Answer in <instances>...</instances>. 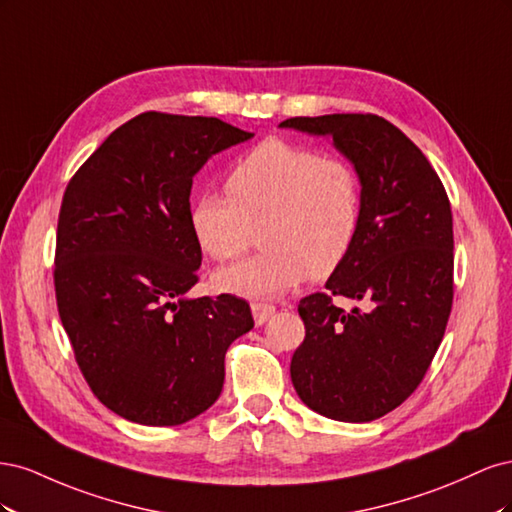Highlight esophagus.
I'll return each mask as SVG.
<instances>
[{"label": "esophagus", "instance_id": "34e87169", "mask_svg": "<svg viewBox=\"0 0 512 512\" xmlns=\"http://www.w3.org/2000/svg\"><path fill=\"white\" fill-rule=\"evenodd\" d=\"M252 314L256 327H262L273 314H275V305L271 303H252Z\"/></svg>", "mask_w": 512, "mask_h": 512}]
</instances>
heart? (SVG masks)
<instances>
[{"label": "heart", "instance_id": "1", "mask_svg": "<svg viewBox=\"0 0 512 512\" xmlns=\"http://www.w3.org/2000/svg\"><path fill=\"white\" fill-rule=\"evenodd\" d=\"M226 190L200 196L190 211L200 250L213 260L239 258L256 230L265 250L215 273L222 292L271 299L307 275L320 280L339 269L359 237L363 183L344 158L271 136L232 166Z\"/></svg>", "mask_w": 512, "mask_h": 512}]
</instances>
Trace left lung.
I'll return each mask as SVG.
<instances>
[{
	"label": "left lung",
	"mask_w": 512,
	"mask_h": 512,
	"mask_svg": "<svg viewBox=\"0 0 512 512\" xmlns=\"http://www.w3.org/2000/svg\"><path fill=\"white\" fill-rule=\"evenodd\" d=\"M333 136L363 183V222L327 292L301 299L305 339L290 378L314 412L369 423L416 391L453 307V213L429 160L391 121L342 113L280 123ZM333 296L363 300L337 308Z\"/></svg>",
	"instance_id": "left-lung-1"
}]
</instances>
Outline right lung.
<instances>
[{
    "label": "right lung",
    "instance_id": "right-lung-1",
    "mask_svg": "<svg viewBox=\"0 0 512 512\" xmlns=\"http://www.w3.org/2000/svg\"><path fill=\"white\" fill-rule=\"evenodd\" d=\"M254 134L218 117L149 111L76 170L57 222V309L89 389L132 423L170 427L222 393L224 356L254 327L247 301L190 299L203 252L192 177Z\"/></svg>",
    "mask_w": 512,
    "mask_h": 512
}]
</instances>
